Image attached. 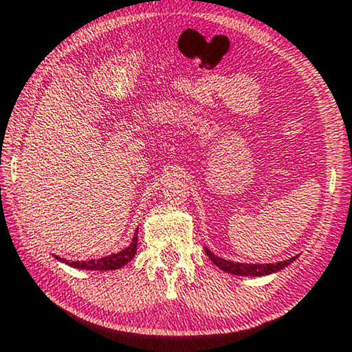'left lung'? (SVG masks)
<instances>
[{"label": "left lung", "mask_w": 352, "mask_h": 352, "mask_svg": "<svg viewBox=\"0 0 352 352\" xmlns=\"http://www.w3.org/2000/svg\"><path fill=\"white\" fill-rule=\"evenodd\" d=\"M204 249H205V254L208 255V258L213 261L219 270L228 272V274L244 276V277H261V276L274 274V272L282 271L283 267L292 265L293 261L299 256V255L292 256V258L277 261V263H243V261H232V260L222 258V256L211 252L206 246Z\"/></svg>", "instance_id": "1"}]
</instances>
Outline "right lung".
Masks as SVG:
<instances>
[{
  "label": "right lung",
  "instance_id": "right-lung-1",
  "mask_svg": "<svg viewBox=\"0 0 352 352\" xmlns=\"http://www.w3.org/2000/svg\"><path fill=\"white\" fill-rule=\"evenodd\" d=\"M136 249H138V228L135 232V236H133V239H131V243L117 254H111V255L102 256V258H94V260H87V261H67L64 258H60L59 255H54V258L59 260L60 263H65L72 267H76V270L114 271V270H120V267L125 266L128 261H131L133 258H135Z\"/></svg>",
  "mask_w": 352,
  "mask_h": 352
}]
</instances>
